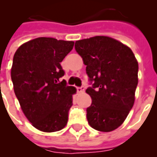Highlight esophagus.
Here are the masks:
<instances>
[{
  "instance_id": "esophagus-1",
  "label": "esophagus",
  "mask_w": 157,
  "mask_h": 157,
  "mask_svg": "<svg viewBox=\"0 0 157 157\" xmlns=\"http://www.w3.org/2000/svg\"><path fill=\"white\" fill-rule=\"evenodd\" d=\"M76 90H77V92H84V90H85V86H79V87H76Z\"/></svg>"
}]
</instances>
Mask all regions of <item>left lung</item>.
I'll use <instances>...</instances> for the list:
<instances>
[{"instance_id": "left-lung-1", "label": "left lung", "mask_w": 157, "mask_h": 157, "mask_svg": "<svg viewBox=\"0 0 157 157\" xmlns=\"http://www.w3.org/2000/svg\"><path fill=\"white\" fill-rule=\"evenodd\" d=\"M75 48L86 65L92 84L86 90L92 98L86 109L88 124L98 131H113L134 105L138 62L128 46L107 36L78 40Z\"/></svg>"}]
</instances>
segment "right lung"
<instances>
[{
  "label": "right lung",
  "instance_id": "1",
  "mask_svg": "<svg viewBox=\"0 0 157 157\" xmlns=\"http://www.w3.org/2000/svg\"><path fill=\"white\" fill-rule=\"evenodd\" d=\"M73 41L37 38L21 45L12 62L11 77L22 112L33 127L44 132L60 130L67 124L74 86L60 78V62Z\"/></svg>",
  "mask_w": 157,
  "mask_h": 157
}]
</instances>
